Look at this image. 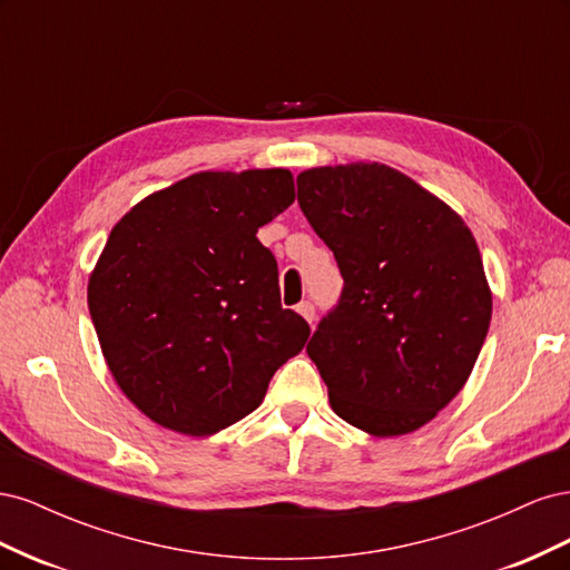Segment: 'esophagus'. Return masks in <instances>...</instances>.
Here are the masks:
<instances>
[{"label": "esophagus", "instance_id": "34e87169", "mask_svg": "<svg viewBox=\"0 0 570 570\" xmlns=\"http://www.w3.org/2000/svg\"><path fill=\"white\" fill-rule=\"evenodd\" d=\"M297 312L308 321V325H312V323L316 321V308H314V304H312V302H302V304H297Z\"/></svg>", "mask_w": 570, "mask_h": 570}]
</instances>
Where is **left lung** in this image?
<instances>
[{
	"instance_id": "left-lung-1",
	"label": "left lung",
	"mask_w": 570,
	"mask_h": 570,
	"mask_svg": "<svg viewBox=\"0 0 570 570\" xmlns=\"http://www.w3.org/2000/svg\"><path fill=\"white\" fill-rule=\"evenodd\" d=\"M297 202L344 278L306 344L331 406L375 438L413 433L461 392L488 337L475 237L452 206L377 161L302 170Z\"/></svg>"
}]
</instances>
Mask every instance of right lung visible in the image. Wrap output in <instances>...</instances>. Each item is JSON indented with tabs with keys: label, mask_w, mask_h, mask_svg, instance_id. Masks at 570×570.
<instances>
[{
	"label": "right lung",
	"mask_w": 570,
	"mask_h": 570,
	"mask_svg": "<svg viewBox=\"0 0 570 570\" xmlns=\"http://www.w3.org/2000/svg\"><path fill=\"white\" fill-rule=\"evenodd\" d=\"M292 202L287 168L202 170L114 226L88 306L114 381L154 423L214 435L302 352L312 331L281 306L278 264L256 237Z\"/></svg>",
	"instance_id": "obj_1"
}]
</instances>
